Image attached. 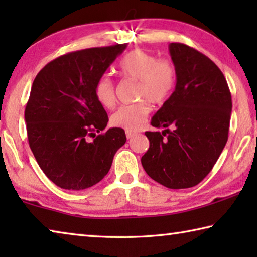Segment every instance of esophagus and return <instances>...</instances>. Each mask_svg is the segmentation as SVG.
Instances as JSON below:
<instances>
[{
  "label": "esophagus",
  "instance_id": "1",
  "mask_svg": "<svg viewBox=\"0 0 257 257\" xmlns=\"http://www.w3.org/2000/svg\"><path fill=\"white\" fill-rule=\"evenodd\" d=\"M125 136H127V138H133L134 136H136V133L134 132H125Z\"/></svg>",
  "mask_w": 257,
  "mask_h": 257
}]
</instances>
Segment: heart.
<instances>
[{"mask_svg":"<svg viewBox=\"0 0 257 257\" xmlns=\"http://www.w3.org/2000/svg\"><path fill=\"white\" fill-rule=\"evenodd\" d=\"M119 72L125 78L138 81L137 97L152 103H162L171 96L177 84L175 64L169 60H159L155 55L135 50L124 55L119 63ZM95 96L105 107L115 101L114 84L108 76H102L95 84ZM150 113L145 101L122 105L113 113L111 123L127 132L141 129Z\"/></svg>","mask_w":257,"mask_h":257,"instance_id":"1","label":"heart"}]
</instances>
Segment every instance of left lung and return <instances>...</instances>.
<instances>
[{
	"label": "left lung",
	"instance_id": "8db88e82",
	"mask_svg": "<svg viewBox=\"0 0 257 257\" xmlns=\"http://www.w3.org/2000/svg\"><path fill=\"white\" fill-rule=\"evenodd\" d=\"M169 52L177 70L176 88L151 121L167 129L145 133L150 149L142 165L159 184L184 189L199 184L222 153L232 102L227 80L211 59L181 43L169 44Z\"/></svg>",
	"mask_w": 257,
	"mask_h": 257
}]
</instances>
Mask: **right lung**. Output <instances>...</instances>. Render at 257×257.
<instances>
[{
  "label": "right lung",
  "mask_w": 257,
  "mask_h": 257,
  "mask_svg": "<svg viewBox=\"0 0 257 257\" xmlns=\"http://www.w3.org/2000/svg\"><path fill=\"white\" fill-rule=\"evenodd\" d=\"M127 44L93 47L59 56L37 73L25 110L30 150L60 188L81 190L101 181L127 137L105 129L108 118L95 84ZM95 137L93 141L90 137Z\"/></svg>",
  "instance_id": "add662e5"
}]
</instances>
